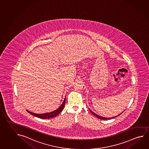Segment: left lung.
I'll return each instance as SVG.
<instances>
[{"label": "left lung", "mask_w": 149, "mask_h": 149, "mask_svg": "<svg viewBox=\"0 0 149 149\" xmlns=\"http://www.w3.org/2000/svg\"><path fill=\"white\" fill-rule=\"evenodd\" d=\"M90 110V112L91 113H92V114H93L94 115V116H96V117L98 119H103V120H109V119H111L112 118H115V117H117V116H119L120 114H121V113H120L119 115H117V116H115V117H111V118H106V117H102V116H98V115H97V114H96V113H93V111H91V110L90 109H89Z\"/></svg>", "instance_id": "obj_1"}]
</instances>
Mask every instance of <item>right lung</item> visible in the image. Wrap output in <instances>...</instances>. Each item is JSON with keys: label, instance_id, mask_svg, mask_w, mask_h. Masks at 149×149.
I'll list each match as a JSON object with an SVG mask.
<instances>
[{"label": "right lung", "instance_id": "obj_1", "mask_svg": "<svg viewBox=\"0 0 149 149\" xmlns=\"http://www.w3.org/2000/svg\"><path fill=\"white\" fill-rule=\"evenodd\" d=\"M66 103V97L65 98V100L63 101V103L61 105L60 107L58 108V109H56L55 111L51 112V113H31L30 111H28V110H26L28 113L32 114V115H34V116H36V117L38 118H40L42 119H47V118H53L54 117H56V116H57L58 114L59 113H61V111H63V107L65 106Z\"/></svg>", "mask_w": 149, "mask_h": 149}]
</instances>
